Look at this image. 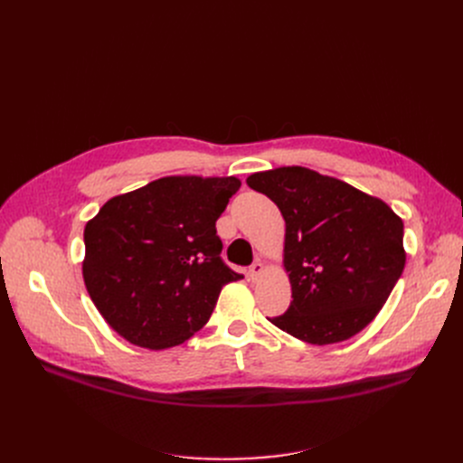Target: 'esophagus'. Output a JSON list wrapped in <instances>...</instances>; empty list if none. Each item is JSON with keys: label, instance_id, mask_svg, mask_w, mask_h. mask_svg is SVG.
Here are the masks:
<instances>
[{"label": "esophagus", "instance_id": "1", "mask_svg": "<svg viewBox=\"0 0 463 463\" xmlns=\"http://www.w3.org/2000/svg\"><path fill=\"white\" fill-rule=\"evenodd\" d=\"M264 272V262L260 260V259H257L251 266H250V270H248V276H250V279H253V281H257L259 278H260V274Z\"/></svg>", "mask_w": 463, "mask_h": 463}]
</instances>
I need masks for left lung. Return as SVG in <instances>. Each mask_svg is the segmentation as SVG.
<instances>
[{
  "label": "left lung",
  "mask_w": 463,
  "mask_h": 463,
  "mask_svg": "<svg viewBox=\"0 0 463 463\" xmlns=\"http://www.w3.org/2000/svg\"><path fill=\"white\" fill-rule=\"evenodd\" d=\"M285 219L283 269L293 300L270 319L311 345H330L366 328L405 266L403 222L384 201L306 166L248 178Z\"/></svg>",
  "instance_id": "1"
}]
</instances>
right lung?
Returning <instances> with one entry per match:
<instances>
[{"label": "right lung", "mask_w": 463, "mask_h": 463, "mask_svg": "<svg viewBox=\"0 0 463 463\" xmlns=\"http://www.w3.org/2000/svg\"><path fill=\"white\" fill-rule=\"evenodd\" d=\"M236 176H165L116 194L84 227L82 278L103 319L129 344L163 351L201 330L223 285L215 222Z\"/></svg>", "instance_id": "obj_1"}]
</instances>
